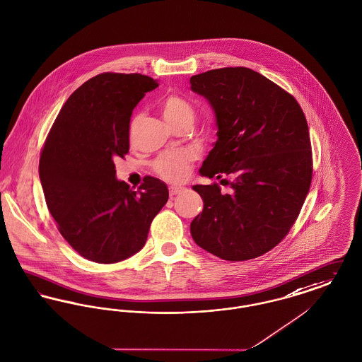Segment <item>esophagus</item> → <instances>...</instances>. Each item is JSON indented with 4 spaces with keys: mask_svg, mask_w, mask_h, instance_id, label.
I'll return each mask as SVG.
<instances>
[{
    "mask_svg": "<svg viewBox=\"0 0 362 362\" xmlns=\"http://www.w3.org/2000/svg\"><path fill=\"white\" fill-rule=\"evenodd\" d=\"M182 190H184V188H181V187H172V188H170V190H169V192H170V197H172L173 199L174 196L180 194V193H181Z\"/></svg>",
    "mask_w": 362,
    "mask_h": 362,
    "instance_id": "1",
    "label": "esophagus"
}]
</instances>
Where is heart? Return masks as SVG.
<instances>
[{"instance_id":"1","label":"heart","mask_w":362,"mask_h":362,"mask_svg":"<svg viewBox=\"0 0 362 362\" xmlns=\"http://www.w3.org/2000/svg\"><path fill=\"white\" fill-rule=\"evenodd\" d=\"M160 107H162L163 118L166 119V122L170 127L181 122V121H185V119L193 121V118H194L193 107L190 106L189 102H187L181 96H166L163 99ZM136 122H137V117L132 119L131 131H134ZM192 160H193L192 155L185 151L165 153L155 162V170L162 178L172 181V182H178V181H182L188 175Z\"/></svg>"}]
</instances>
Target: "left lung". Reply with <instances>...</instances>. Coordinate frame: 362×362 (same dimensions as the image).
Segmentation results:
<instances>
[{
	"label": "left lung",
	"instance_id": "8db88e82",
	"mask_svg": "<svg viewBox=\"0 0 362 362\" xmlns=\"http://www.w3.org/2000/svg\"><path fill=\"white\" fill-rule=\"evenodd\" d=\"M215 115L214 148L200 174L228 175L231 193L193 185L203 212L190 223L193 241L209 253L243 262L276 247L296 222L312 180L304 112L279 86L249 68H221L190 77Z\"/></svg>",
	"mask_w": 362,
	"mask_h": 362
}]
</instances>
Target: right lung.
<instances>
[{
    "label": "right lung",
    "instance_id": "1",
    "mask_svg": "<svg viewBox=\"0 0 362 362\" xmlns=\"http://www.w3.org/2000/svg\"><path fill=\"white\" fill-rule=\"evenodd\" d=\"M158 87L139 74H102L80 86L59 110L39 159L46 204L61 235L83 257L110 264L144 247L169 189L148 177L139 192L115 177L129 151L137 103Z\"/></svg>",
    "mask_w": 362,
    "mask_h": 362
}]
</instances>
